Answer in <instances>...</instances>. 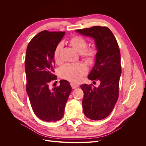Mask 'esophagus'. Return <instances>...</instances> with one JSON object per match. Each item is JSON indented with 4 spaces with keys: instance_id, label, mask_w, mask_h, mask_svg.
<instances>
[{
    "instance_id": "obj_1",
    "label": "esophagus",
    "mask_w": 146,
    "mask_h": 146,
    "mask_svg": "<svg viewBox=\"0 0 146 146\" xmlns=\"http://www.w3.org/2000/svg\"><path fill=\"white\" fill-rule=\"evenodd\" d=\"M70 86H71L72 89H76V88L78 87V85L76 83H70Z\"/></svg>"
}]
</instances>
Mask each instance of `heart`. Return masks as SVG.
I'll list each match as a JSON object with an SVG mask.
<instances>
[{
    "instance_id": "1",
    "label": "heart",
    "mask_w": 146,
    "mask_h": 146,
    "mask_svg": "<svg viewBox=\"0 0 146 146\" xmlns=\"http://www.w3.org/2000/svg\"><path fill=\"white\" fill-rule=\"evenodd\" d=\"M70 44L78 54L82 55L88 62H92L96 58V51L94 48H87L88 42L83 38L74 36L69 39ZM62 45L59 44L54 52V60L56 63H60V52ZM87 71L86 66L82 63L67 64L61 67L59 72L63 78L72 82H78L85 76Z\"/></svg>"
}]
</instances>
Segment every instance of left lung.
I'll use <instances>...</instances> for the list:
<instances>
[{
  "label": "left lung",
  "mask_w": 146,
  "mask_h": 146,
  "mask_svg": "<svg viewBox=\"0 0 146 146\" xmlns=\"http://www.w3.org/2000/svg\"><path fill=\"white\" fill-rule=\"evenodd\" d=\"M76 32L94 40L97 53L88 78L99 80L100 83L97 88L86 84L80 87L84 92V114L91 120H101L111 113L118 99L121 75L120 50L115 37L107 27L94 26Z\"/></svg>",
  "instance_id": "1"
}]
</instances>
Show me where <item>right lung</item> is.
I'll list each match as a JSON object with an SVG mask.
<instances>
[{"instance_id": "add662e5", "label": "right lung", "mask_w": 146, "mask_h": 146, "mask_svg": "<svg viewBox=\"0 0 146 146\" xmlns=\"http://www.w3.org/2000/svg\"><path fill=\"white\" fill-rule=\"evenodd\" d=\"M65 33L44 30L29 42L26 51L25 72L26 90L36 116L46 122H56L63 117L72 91L68 81L61 80L58 87L50 89L48 84L56 79L54 74V52Z\"/></svg>"}]
</instances>
